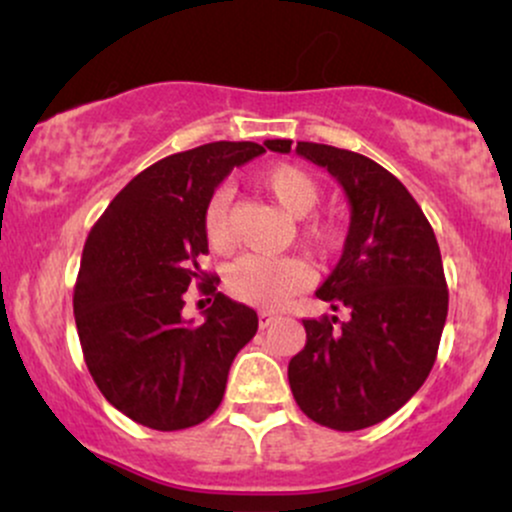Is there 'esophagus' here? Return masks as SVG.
Listing matches in <instances>:
<instances>
[{"label":"esophagus","mask_w":512,"mask_h":512,"mask_svg":"<svg viewBox=\"0 0 512 512\" xmlns=\"http://www.w3.org/2000/svg\"><path fill=\"white\" fill-rule=\"evenodd\" d=\"M274 320H276L274 313H269V310H262V313H260V330H264V327L272 325Z\"/></svg>","instance_id":"1"}]
</instances>
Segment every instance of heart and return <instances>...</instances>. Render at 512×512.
<instances>
[{"label": "heart", "mask_w": 512, "mask_h": 512, "mask_svg": "<svg viewBox=\"0 0 512 512\" xmlns=\"http://www.w3.org/2000/svg\"><path fill=\"white\" fill-rule=\"evenodd\" d=\"M255 185L267 192L286 214L308 216L320 202V185L308 170L293 163H276L255 175ZM231 192L214 190L204 204L202 228L209 248L226 252L231 248V226H228ZM301 238L317 255H330L342 240L339 223L325 216H313L301 223ZM308 284V269L296 257H260L248 255L231 267L226 276L228 293L238 301L260 308H274Z\"/></svg>", "instance_id": "heart-1"}]
</instances>
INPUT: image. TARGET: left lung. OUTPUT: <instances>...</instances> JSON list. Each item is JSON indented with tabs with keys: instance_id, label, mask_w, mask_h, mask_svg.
I'll return each instance as SVG.
<instances>
[{
	"instance_id": "8db88e82",
	"label": "left lung",
	"mask_w": 512,
	"mask_h": 512,
	"mask_svg": "<svg viewBox=\"0 0 512 512\" xmlns=\"http://www.w3.org/2000/svg\"><path fill=\"white\" fill-rule=\"evenodd\" d=\"M264 146L289 154L291 139ZM296 154L337 178L351 223L342 260L315 291L349 315L303 320L291 392L315 424L361 431L404 407L436 363L448 317L443 260L424 211L390 170L327 144L298 142Z\"/></svg>"
}]
</instances>
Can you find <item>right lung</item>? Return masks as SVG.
<instances>
[{
	"mask_svg": "<svg viewBox=\"0 0 512 512\" xmlns=\"http://www.w3.org/2000/svg\"><path fill=\"white\" fill-rule=\"evenodd\" d=\"M255 142H211L149 166L117 192L88 233L74 286V320L93 383L154 431L202 424L219 409L233 358L257 332V313L216 291L202 211ZM215 303L202 326L181 317L186 286Z\"/></svg>",
	"mask_w": 512,
	"mask_h": 512,
	"instance_id": "obj_1",
	"label": "right lung"
}]
</instances>
